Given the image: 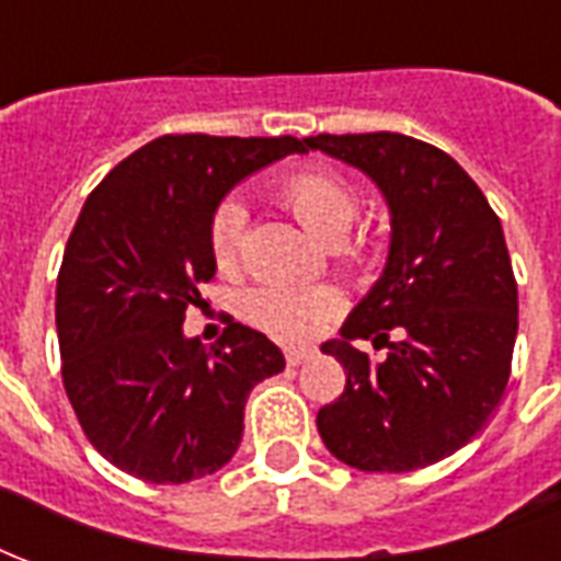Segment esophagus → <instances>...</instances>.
Here are the masks:
<instances>
[{"label":"esophagus","instance_id":"34e87169","mask_svg":"<svg viewBox=\"0 0 561 561\" xmlns=\"http://www.w3.org/2000/svg\"><path fill=\"white\" fill-rule=\"evenodd\" d=\"M284 355H286V365L298 367V365H305L313 353L305 350V346H289V350H284Z\"/></svg>","mask_w":561,"mask_h":561}]
</instances>
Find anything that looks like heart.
I'll use <instances>...</instances> for the list:
<instances>
[{"label":"heart","instance_id":"obj_1","mask_svg":"<svg viewBox=\"0 0 561 561\" xmlns=\"http://www.w3.org/2000/svg\"><path fill=\"white\" fill-rule=\"evenodd\" d=\"M277 196L293 211V218L322 244H337L358 215V196L353 187L337 173L317 167L286 175L277 187ZM208 241L220 268H232L239 263L244 244V208L236 199H227L215 208ZM341 308V293L331 286L268 284L244 296V317L277 341H305Z\"/></svg>","mask_w":561,"mask_h":561}]
</instances>
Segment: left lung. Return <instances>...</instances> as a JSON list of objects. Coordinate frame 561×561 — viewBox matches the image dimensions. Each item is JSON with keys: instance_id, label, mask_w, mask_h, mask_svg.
Returning <instances> with one entry per match:
<instances>
[{"instance_id": "1", "label": "left lung", "mask_w": 561, "mask_h": 561, "mask_svg": "<svg viewBox=\"0 0 561 561\" xmlns=\"http://www.w3.org/2000/svg\"><path fill=\"white\" fill-rule=\"evenodd\" d=\"M325 151L379 187L391 218L382 275L322 343L346 388L317 415L325 448L362 472H410L476 436L511 376L517 284L488 196L451 154L403 134H320ZM389 346L374 363L354 343Z\"/></svg>"}]
</instances>
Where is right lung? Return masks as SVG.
I'll list each match as a JSON object with an SVG mask.
<instances>
[{
	"mask_svg": "<svg viewBox=\"0 0 561 561\" xmlns=\"http://www.w3.org/2000/svg\"><path fill=\"white\" fill-rule=\"evenodd\" d=\"M301 151L296 137L167 134L85 199L56 280V331L80 427L122 472L185 484L239 451L248 394L284 370V353L241 322L206 350L182 322L218 272L215 208L248 175Z\"/></svg>",
	"mask_w": 561,
	"mask_h": 561,
	"instance_id": "add662e5",
	"label": "right lung"
}]
</instances>
